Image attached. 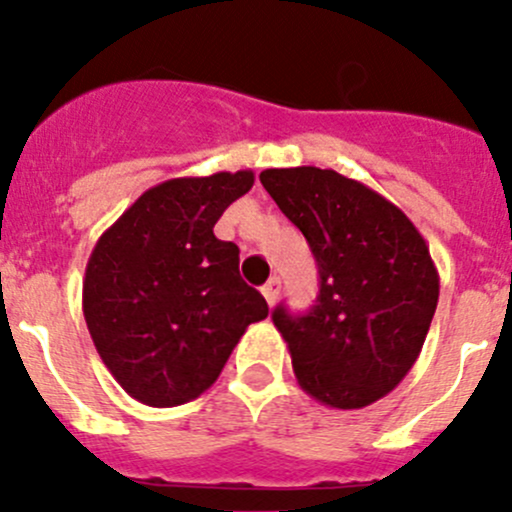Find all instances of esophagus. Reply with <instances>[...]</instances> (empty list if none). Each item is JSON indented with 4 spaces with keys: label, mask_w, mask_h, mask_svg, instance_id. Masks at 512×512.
<instances>
[{
    "label": "esophagus",
    "mask_w": 512,
    "mask_h": 512,
    "mask_svg": "<svg viewBox=\"0 0 512 512\" xmlns=\"http://www.w3.org/2000/svg\"><path fill=\"white\" fill-rule=\"evenodd\" d=\"M262 294H265L267 304L272 307V304L277 302V297H280V277H270L267 285H262Z\"/></svg>",
    "instance_id": "esophagus-1"
}]
</instances>
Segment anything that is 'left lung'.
Instances as JSON below:
<instances>
[{"instance_id": "obj_1", "label": "left lung", "mask_w": 512, "mask_h": 512, "mask_svg": "<svg viewBox=\"0 0 512 512\" xmlns=\"http://www.w3.org/2000/svg\"><path fill=\"white\" fill-rule=\"evenodd\" d=\"M262 185L307 237L317 304L272 312L297 384L332 409H364L416 364L438 304V270L391 200L332 168H270Z\"/></svg>"}]
</instances>
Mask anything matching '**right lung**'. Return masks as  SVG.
I'll return each instance as SVG.
<instances>
[{"label":"right lung","instance_id":"right-lung-1","mask_svg":"<svg viewBox=\"0 0 512 512\" xmlns=\"http://www.w3.org/2000/svg\"><path fill=\"white\" fill-rule=\"evenodd\" d=\"M255 183L252 170L148 188L101 237L84 277L96 352L128 396L168 409L218 381L267 302L240 277L235 242L213 227Z\"/></svg>","mask_w":512,"mask_h":512}]
</instances>
